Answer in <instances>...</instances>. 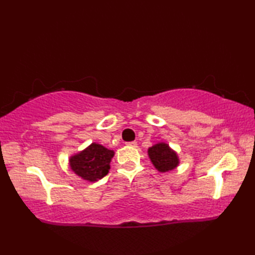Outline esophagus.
<instances>
[{"label": "esophagus", "instance_id": "1", "mask_svg": "<svg viewBox=\"0 0 255 255\" xmlns=\"http://www.w3.org/2000/svg\"><path fill=\"white\" fill-rule=\"evenodd\" d=\"M126 145L130 146V147H137V141H128Z\"/></svg>", "mask_w": 255, "mask_h": 255}]
</instances>
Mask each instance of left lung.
I'll return each mask as SVG.
<instances>
[{
    "label": "left lung",
    "instance_id": "8db88e82",
    "mask_svg": "<svg viewBox=\"0 0 255 255\" xmlns=\"http://www.w3.org/2000/svg\"><path fill=\"white\" fill-rule=\"evenodd\" d=\"M148 156L159 172H169L179 164V157L165 143H158L148 148Z\"/></svg>",
    "mask_w": 255,
    "mask_h": 255
}]
</instances>
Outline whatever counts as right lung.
<instances>
[{
	"instance_id": "1",
	"label": "right lung",
	"mask_w": 255,
	"mask_h": 255,
	"mask_svg": "<svg viewBox=\"0 0 255 255\" xmlns=\"http://www.w3.org/2000/svg\"><path fill=\"white\" fill-rule=\"evenodd\" d=\"M115 152L100 144L92 143L88 148L70 158L71 169L82 179L98 181L108 174Z\"/></svg>"
}]
</instances>
